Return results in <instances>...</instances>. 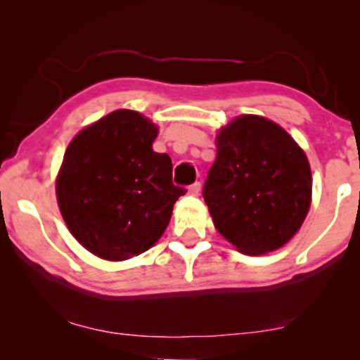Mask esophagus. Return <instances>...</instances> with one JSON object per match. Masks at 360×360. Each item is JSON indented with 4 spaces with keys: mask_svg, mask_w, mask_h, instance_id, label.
<instances>
[{
    "mask_svg": "<svg viewBox=\"0 0 360 360\" xmlns=\"http://www.w3.org/2000/svg\"><path fill=\"white\" fill-rule=\"evenodd\" d=\"M200 190H201V184H200V181H196V184H193V185L190 186L188 191H190L191 195H198Z\"/></svg>",
    "mask_w": 360,
    "mask_h": 360,
    "instance_id": "esophagus-1",
    "label": "esophagus"
}]
</instances>
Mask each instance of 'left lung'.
Here are the masks:
<instances>
[{
	"label": "left lung",
	"instance_id": "left-lung-1",
	"mask_svg": "<svg viewBox=\"0 0 360 360\" xmlns=\"http://www.w3.org/2000/svg\"><path fill=\"white\" fill-rule=\"evenodd\" d=\"M308 157L277 122L240 115L216 134V159L205 184L214 228L245 255L283 248L311 206Z\"/></svg>",
	"mask_w": 360,
	"mask_h": 360
}]
</instances>
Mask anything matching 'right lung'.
<instances>
[{"mask_svg":"<svg viewBox=\"0 0 360 360\" xmlns=\"http://www.w3.org/2000/svg\"><path fill=\"white\" fill-rule=\"evenodd\" d=\"M159 127L116 110L78 132L56 179L58 210L73 238L96 257L121 262L150 249L185 195L172 160L152 150Z\"/></svg>","mask_w":360,"mask_h":360,"instance_id":"1","label":"right lung"}]
</instances>
